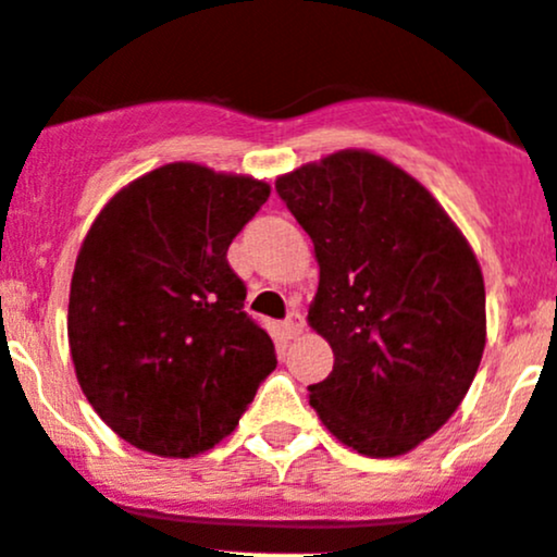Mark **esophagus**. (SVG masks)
<instances>
[{"label":"esophagus","instance_id":"34e87169","mask_svg":"<svg viewBox=\"0 0 557 557\" xmlns=\"http://www.w3.org/2000/svg\"><path fill=\"white\" fill-rule=\"evenodd\" d=\"M281 333L286 335V338H295V335L302 333V317L297 311H289V317L281 322Z\"/></svg>","mask_w":557,"mask_h":557}]
</instances>
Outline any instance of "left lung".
<instances>
[{"instance_id":"obj_1","label":"left lung","mask_w":557,"mask_h":557,"mask_svg":"<svg viewBox=\"0 0 557 557\" xmlns=\"http://www.w3.org/2000/svg\"><path fill=\"white\" fill-rule=\"evenodd\" d=\"M276 191L319 262L308 322L333 349L311 384L330 433L368 458L431 438L466 398L484 351V281L431 191L368 151L281 175Z\"/></svg>"}]
</instances>
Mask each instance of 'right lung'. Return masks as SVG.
Returning a JSON list of instances; mask_svg holds the SVG:
<instances>
[{"instance_id": "right-lung-1", "label": "right lung", "mask_w": 557, "mask_h": 557, "mask_svg": "<svg viewBox=\"0 0 557 557\" xmlns=\"http://www.w3.org/2000/svg\"><path fill=\"white\" fill-rule=\"evenodd\" d=\"M268 195L265 181L175 162L94 219L70 286V351L94 411L132 447L162 458L216 447L276 368L227 262Z\"/></svg>"}]
</instances>
